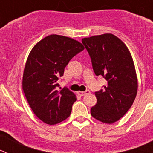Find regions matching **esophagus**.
I'll return each instance as SVG.
<instances>
[{"label":"esophagus","mask_w":153,"mask_h":153,"mask_svg":"<svg viewBox=\"0 0 153 153\" xmlns=\"http://www.w3.org/2000/svg\"><path fill=\"white\" fill-rule=\"evenodd\" d=\"M88 93H90V91H89V90H86V91L84 92H80V91L78 92V94L80 96H85L86 94H88Z\"/></svg>","instance_id":"34e87169"}]
</instances>
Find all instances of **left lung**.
<instances>
[{
  "mask_svg": "<svg viewBox=\"0 0 153 153\" xmlns=\"http://www.w3.org/2000/svg\"><path fill=\"white\" fill-rule=\"evenodd\" d=\"M90 56L93 71L106 80L95 92L97 102L91 108L93 118L113 123L123 117L136 97L137 77L132 56L123 42L111 33L82 39Z\"/></svg>",
  "mask_w": 153,
  "mask_h": 153,
  "instance_id": "left-lung-1",
  "label": "left lung"
}]
</instances>
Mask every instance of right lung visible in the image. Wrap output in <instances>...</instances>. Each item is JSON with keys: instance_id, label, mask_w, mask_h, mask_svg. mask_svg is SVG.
<instances>
[{"instance_id": "right-lung-1", "label": "right lung", "mask_w": 153, "mask_h": 153, "mask_svg": "<svg viewBox=\"0 0 153 153\" xmlns=\"http://www.w3.org/2000/svg\"><path fill=\"white\" fill-rule=\"evenodd\" d=\"M84 50L79 42L67 36L51 34L31 50L23 76V90L34 114L49 125L70 115L76 97L67 87L61 90L58 80L74 56Z\"/></svg>"}]
</instances>
